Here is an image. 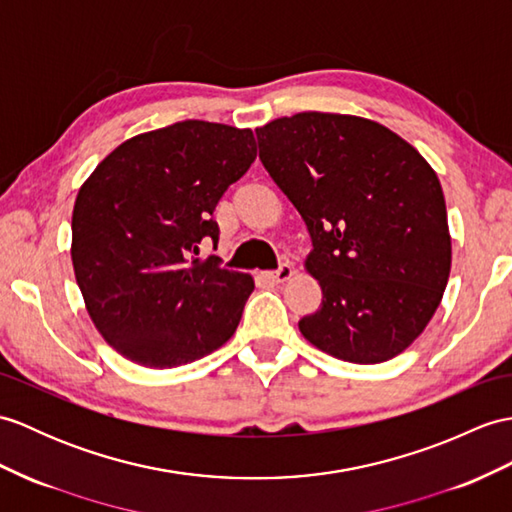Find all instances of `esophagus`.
<instances>
[{"label": "esophagus", "instance_id": "34e87169", "mask_svg": "<svg viewBox=\"0 0 512 512\" xmlns=\"http://www.w3.org/2000/svg\"><path fill=\"white\" fill-rule=\"evenodd\" d=\"M292 275H294L292 266L290 264H281L277 270L266 272V279L272 281V283H283V281H288Z\"/></svg>", "mask_w": 512, "mask_h": 512}]
</instances>
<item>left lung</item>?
Masks as SVG:
<instances>
[{"label": "left lung", "instance_id": "1", "mask_svg": "<svg viewBox=\"0 0 512 512\" xmlns=\"http://www.w3.org/2000/svg\"><path fill=\"white\" fill-rule=\"evenodd\" d=\"M259 159L312 237L323 290L299 320L316 349L353 364L395 358L441 305L451 237L441 181L417 148L373 120L296 113L255 130Z\"/></svg>", "mask_w": 512, "mask_h": 512}]
</instances>
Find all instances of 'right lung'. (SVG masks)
I'll return each instance as SVG.
<instances>
[{"instance_id": "obj_1", "label": "right lung", "mask_w": 512, "mask_h": 512, "mask_svg": "<svg viewBox=\"0 0 512 512\" xmlns=\"http://www.w3.org/2000/svg\"><path fill=\"white\" fill-rule=\"evenodd\" d=\"M255 157L251 128L185 120L124 141L82 183L71 261L95 329L126 360L181 366L235 334L255 281L196 255L218 242L213 211Z\"/></svg>"}]
</instances>
